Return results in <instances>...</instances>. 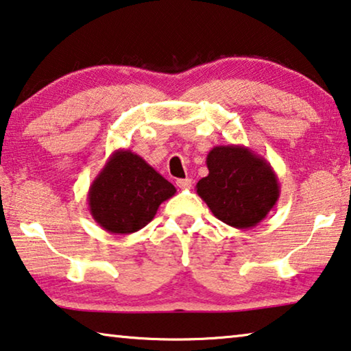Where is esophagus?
<instances>
[{
	"label": "esophagus",
	"instance_id": "esophagus-1",
	"mask_svg": "<svg viewBox=\"0 0 351 351\" xmlns=\"http://www.w3.org/2000/svg\"><path fill=\"white\" fill-rule=\"evenodd\" d=\"M176 186L181 189H191L192 187V180L191 178H184V180H178Z\"/></svg>",
	"mask_w": 351,
	"mask_h": 351
}]
</instances>
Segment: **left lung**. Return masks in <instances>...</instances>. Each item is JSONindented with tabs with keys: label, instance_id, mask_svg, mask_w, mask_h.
I'll use <instances>...</instances> for the list:
<instances>
[{
	"label": "left lung",
	"instance_id": "1",
	"mask_svg": "<svg viewBox=\"0 0 351 351\" xmlns=\"http://www.w3.org/2000/svg\"><path fill=\"white\" fill-rule=\"evenodd\" d=\"M206 165L209 175L197 182V193L226 225L237 230L253 228L280 198V182L270 162L247 147H214Z\"/></svg>",
	"mask_w": 351,
	"mask_h": 351
}]
</instances>
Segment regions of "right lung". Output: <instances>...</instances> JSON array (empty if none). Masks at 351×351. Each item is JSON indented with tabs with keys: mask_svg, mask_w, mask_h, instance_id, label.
<instances>
[{
	"mask_svg": "<svg viewBox=\"0 0 351 351\" xmlns=\"http://www.w3.org/2000/svg\"><path fill=\"white\" fill-rule=\"evenodd\" d=\"M175 186L131 149H115L88 187L93 220L110 234H131L154 219Z\"/></svg>",
	"mask_w": 351,
	"mask_h": 351,
	"instance_id": "1",
	"label": "right lung"
}]
</instances>
